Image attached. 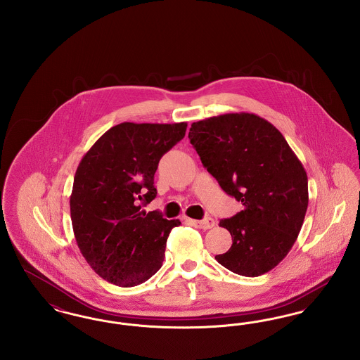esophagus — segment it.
<instances>
[{
	"instance_id": "obj_1",
	"label": "esophagus",
	"mask_w": 360,
	"mask_h": 360,
	"mask_svg": "<svg viewBox=\"0 0 360 360\" xmlns=\"http://www.w3.org/2000/svg\"><path fill=\"white\" fill-rule=\"evenodd\" d=\"M188 223L191 224L193 226H195V228H200V229H210V228H213L214 226V220L213 219H210V217H206L204 220H191V219H188Z\"/></svg>"
}]
</instances>
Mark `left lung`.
I'll use <instances>...</instances> for the list:
<instances>
[{
  "mask_svg": "<svg viewBox=\"0 0 360 360\" xmlns=\"http://www.w3.org/2000/svg\"><path fill=\"white\" fill-rule=\"evenodd\" d=\"M188 139L224 191L244 209L220 226L231 248L216 260L243 276L266 274L298 238L308 209V175L286 139L254 113H226L191 124Z\"/></svg>",
  "mask_w": 360,
  "mask_h": 360,
  "instance_id": "left-lung-1",
  "label": "left lung"
}]
</instances>
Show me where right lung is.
Returning <instances> with one entry per match:
<instances>
[{
	"mask_svg": "<svg viewBox=\"0 0 360 360\" xmlns=\"http://www.w3.org/2000/svg\"><path fill=\"white\" fill-rule=\"evenodd\" d=\"M186 122H121L81 159L70 195L77 244L89 266L121 288L136 286L162 267L166 241L179 220L141 210L156 197L160 158L182 140Z\"/></svg>",
	"mask_w": 360,
	"mask_h": 360,
	"instance_id": "add662e5",
	"label": "right lung"
}]
</instances>
